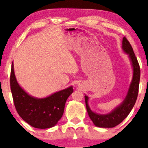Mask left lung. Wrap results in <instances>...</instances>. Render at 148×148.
Wrapping results in <instances>:
<instances>
[{
	"label": "left lung",
	"instance_id": "1",
	"mask_svg": "<svg viewBox=\"0 0 148 148\" xmlns=\"http://www.w3.org/2000/svg\"><path fill=\"white\" fill-rule=\"evenodd\" d=\"M122 45L123 52L128 55L132 66L133 77L126 96L121 104L113 109L110 112L107 114H98L91 110L88 104V96L85 95V101L89 116L95 126L98 127L112 128L120 124L128 116L136 102L140 79V68L133 48L125 37L123 38Z\"/></svg>",
	"mask_w": 148,
	"mask_h": 148
}]
</instances>
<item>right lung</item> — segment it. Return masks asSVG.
Instances as JSON below:
<instances>
[{
    "instance_id": "add662e5",
    "label": "right lung",
    "mask_w": 148,
    "mask_h": 148,
    "mask_svg": "<svg viewBox=\"0 0 148 148\" xmlns=\"http://www.w3.org/2000/svg\"><path fill=\"white\" fill-rule=\"evenodd\" d=\"M10 84L18 114L26 123L37 129H48L55 126L63 114L66 100L73 92V86H70L46 98L32 96L18 84L14 71L13 62Z\"/></svg>"
}]
</instances>
